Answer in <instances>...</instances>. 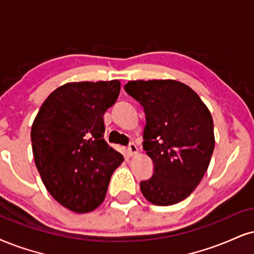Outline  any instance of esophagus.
Here are the masks:
<instances>
[{"mask_svg":"<svg viewBox=\"0 0 254 254\" xmlns=\"http://www.w3.org/2000/svg\"><path fill=\"white\" fill-rule=\"evenodd\" d=\"M128 153H129L130 156H134L137 153V147L135 143H129V146H128Z\"/></svg>","mask_w":254,"mask_h":254,"instance_id":"34e87169","label":"esophagus"}]
</instances>
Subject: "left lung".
Listing matches in <instances>:
<instances>
[{"label":"left lung","mask_w":254,"mask_h":254,"mask_svg":"<svg viewBox=\"0 0 254 254\" xmlns=\"http://www.w3.org/2000/svg\"><path fill=\"white\" fill-rule=\"evenodd\" d=\"M125 90L143 107V149L154 164L140 190L149 202L170 206L195 190L214 149L213 119L202 100L175 80L129 81Z\"/></svg>","instance_id":"1"}]
</instances>
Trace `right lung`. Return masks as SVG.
Returning a JSON list of instances; mask_svg holds the SVG:
<instances>
[{
	"label": "right lung",
	"mask_w": 254,
	"mask_h": 254,
	"mask_svg": "<svg viewBox=\"0 0 254 254\" xmlns=\"http://www.w3.org/2000/svg\"><path fill=\"white\" fill-rule=\"evenodd\" d=\"M120 81L69 82L42 103L31 126L34 160L56 201L76 213L98 208L124 161L103 139V114L120 94Z\"/></svg>",
	"instance_id": "add662e5"
}]
</instances>
